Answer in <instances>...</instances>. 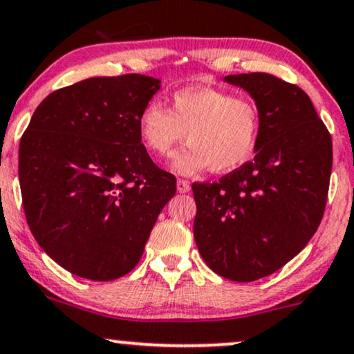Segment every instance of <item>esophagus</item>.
Here are the masks:
<instances>
[{"mask_svg":"<svg viewBox=\"0 0 354 354\" xmlns=\"http://www.w3.org/2000/svg\"><path fill=\"white\" fill-rule=\"evenodd\" d=\"M177 190L180 192V194H187V192L190 190V182L184 180V178H178V180H177Z\"/></svg>","mask_w":354,"mask_h":354,"instance_id":"esophagus-1","label":"esophagus"}]
</instances>
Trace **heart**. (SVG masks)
<instances>
[{
	"instance_id": "1",
	"label": "heart",
	"mask_w": 354,
	"mask_h": 354,
	"mask_svg": "<svg viewBox=\"0 0 354 354\" xmlns=\"http://www.w3.org/2000/svg\"><path fill=\"white\" fill-rule=\"evenodd\" d=\"M169 110L149 102L138 118L146 149L167 157L182 139L189 144L174 156L177 172L192 176L210 169H238L254 152L261 115L254 100L216 86H185L170 95Z\"/></svg>"
}]
</instances>
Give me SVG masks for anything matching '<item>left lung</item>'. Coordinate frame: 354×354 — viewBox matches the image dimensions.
<instances>
[{"instance_id": "left-lung-1", "label": "left lung", "mask_w": 354, "mask_h": 354, "mask_svg": "<svg viewBox=\"0 0 354 354\" xmlns=\"http://www.w3.org/2000/svg\"><path fill=\"white\" fill-rule=\"evenodd\" d=\"M261 115L256 156L218 182L194 184V236L213 272L236 282L270 276L307 246L328 197L331 136L302 88L270 73L225 77Z\"/></svg>"}]
</instances>
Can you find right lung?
Masks as SVG:
<instances>
[{
  "instance_id": "add662e5",
  "label": "right lung",
  "mask_w": 354,
  "mask_h": 354,
  "mask_svg": "<svg viewBox=\"0 0 354 354\" xmlns=\"http://www.w3.org/2000/svg\"><path fill=\"white\" fill-rule=\"evenodd\" d=\"M157 78L93 77L52 91L19 142L26 220L39 246L68 272L115 281L136 268L176 177L152 162L139 113Z\"/></svg>"
}]
</instances>
